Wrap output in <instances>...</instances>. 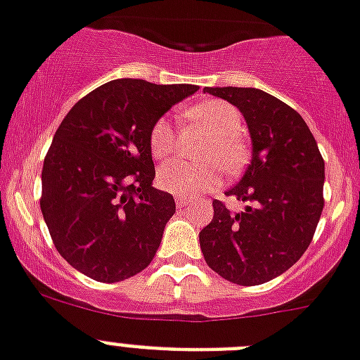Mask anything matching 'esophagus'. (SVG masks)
Segmentation results:
<instances>
[{"instance_id": "34e87169", "label": "esophagus", "mask_w": 360, "mask_h": 360, "mask_svg": "<svg viewBox=\"0 0 360 360\" xmlns=\"http://www.w3.org/2000/svg\"><path fill=\"white\" fill-rule=\"evenodd\" d=\"M175 203H177V207L179 208H185V207H188L190 199L183 198V195H177V198H175Z\"/></svg>"}]
</instances>
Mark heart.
I'll return each mask as SVG.
<instances>
[{
    "instance_id": "1",
    "label": "heart",
    "mask_w": 360,
    "mask_h": 360,
    "mask_svg": "<svg viewBox=\"0 0 360 360\" xmlns=\"http://www.w3.org/2000/svg\"><path fill=\"white\" fill-rule=\"evenodd\" d=\"M185 115L186 119L210 134L199 152V157L207 159V162L201 165H190L183 161L166 162L157 172V181L172 194L195 198L219 185L221 174L217 166L218 164L225 172H236L245 162L247 150L238 135L241 129V115L229 102H201L186 110ZM150 150L157 159H165L174 152V126L168 117H161L152 126Z\"/></svg>"
}]
</instances>
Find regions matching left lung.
<instances>
[{
    "mask_svg": "<svg viewBox=\"0 0 360 360\" xmlns=\"http://www.w3.org/2000/svg\"><path fill=\"white\" fill-rule=\"evenodd\" d=\"M236 105L247 122L252 157L236 186L249 203L232 214L212 201V221L199 232L205 262L238 285H259L285 273L309 247L324 208V159L300 115L256 87H205Z\"/></svg>",
    "mask_w": 360,
    "mask_h": 360,
    "instance_id": "1",
    "label": "left lung"
}]
</instances>
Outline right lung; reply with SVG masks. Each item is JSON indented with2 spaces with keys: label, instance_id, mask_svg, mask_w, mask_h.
Masks as SVG:
<instances>
[{
  "label": "right lung",
  "instance_id": "add662e5",
  "mask_svg": "<svg viewBox=\"0 0 360 360\" xmlns=\"http://www.w3.org/2000/svg\"><path fill=\"white\" fill-rule=\"evenodd\" d=\"M198 89L119 78L65 115L45 155L40 207L71 267L115 283L150 265L175 214L174 195L152 186L150 131Z\"/></svg>",
  "mask_w": 360,
  "mask_h": 360
}]
</instances>
